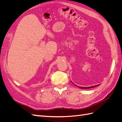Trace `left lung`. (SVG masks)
I'll return each mask as SVG.
<instances>
[{
	"mask_svg": "<svg viewBox=\"0 0 122 122\" xmlns=\"http://www.w3.org/2000/svg\"><path fill=\"white\" fill-rule=\"evenodd\" d=\"M75 86H78V87H79L80 88H92V87H96V86H98L99 84L97 85V86H90V87H80V86H76V85H75Z\"/></svg>",
	"mask_w": 122,
	"mask_h": 122,
	"instance_id": "1",
	"label": "left lung"
}]
</instances>
